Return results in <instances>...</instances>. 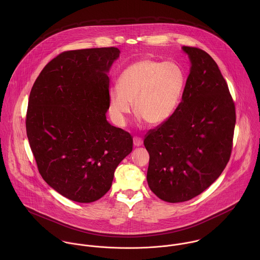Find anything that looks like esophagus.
Here are the masks:
<instances>
[{
    "label": "esophagus",
    "instance_id": "obj_1",
    "mask_svg": "<svg viewBox=\"0 0 260 260\" xmlns=\"http://www.w3.org/2000/svg\"><path fill=\"white\" fill-rule=\"evenodd\" d=\"M133 143H134L135 146H141V145L143 144V140H142V138L135 136V137L133 138Z\"/></svg>",
    "mask_w": 260,
    "mask_h": 260
}]
</instances>
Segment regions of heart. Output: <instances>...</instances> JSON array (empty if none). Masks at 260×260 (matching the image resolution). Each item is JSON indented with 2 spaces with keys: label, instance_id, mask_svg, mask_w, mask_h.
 Returning <instances> with one entry per match:
<instances>
[{
  "label": "heart",
  "instance_id": "b5f03b06",
  "mask_svg": "<svg viewBox=\"0 0 260 260\" xmlns=\"http://www.w3.org/2000/svg\"><path fill=\"white\" fill-rule=\"evenodd\" d=\"M185 84V72L179 64L142 59L120 74L118 88L109 89V112L119 126H124L134 103L138 116L149 125H159L177 108Z\"/></svg>",
  "mask_w": 260,
  "mask_h": 260
}]
</instances>
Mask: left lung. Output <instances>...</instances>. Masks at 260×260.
Returning <instances> with one entry per match:
<instances>
[{
	"mask_svg": "<svg viewBox=\"0 0 260 260\" xmlns=\"http://www.w3.org/2000/svg\"><path fill=\"white\" fill-rule=\"evenodd\" d=\"M182 49L191 61L182 100L144 138L149 187L170 203L194 198L220 176L230 159L236 121L234 101L216 62L199 48Z\"/></svg>",
	"mask_w": 260,
	"mask_h": 260,
	"instance_id": "left-lung-1",
	"label": "left lung"
}]
</instances>
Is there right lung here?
I'll list each match as a JSON object with an SVG mask.
<instances>
[{
    "label": "right lung",
    "instance_id": "obj_1",
    "mask_svg": "<svg viewBox=\"0 0 260 260\" xmlns=\"http://www.w3.org/2000/svg\"><path fill=\"white\" fill-rule=\"evenodd\" d=\"M116 47L65 51L38 76L29 97L26 130L43 179L81 203L110 189L119 163L131 153L133 137L106 120Z\"/></svg>",
    "mask_w": 260,
    "mask_h": 260
}]
</instances>
